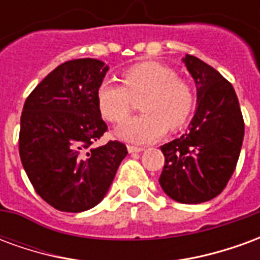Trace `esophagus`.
Listing matches in <instances>:
<instances>
[{"instance_id": "1", "label": "esophagus", "mask_w": 260, "mask_h": 260, "mask_svg": "<svg viewBox=\"0 0 260 260\" xmlns=\"http://www.w3.org/2000/svg\"><path fill=\"white\" fill-rule=\"evenodd\" d=\"M128 152L129 153H141L143 150V147L141 146H132V145H128Z\"/></svg>"}]
</instances>
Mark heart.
Instances as JSON below:
<instances>
[{"instance_id": "1", "label": "heart", "mask_w": 260, "mask_h": 260, "mask_svg": "<svg viewBox=\"0 0 260 260\" xmlns=\"http://www.w3.org/2000/svg\"><path fill=\"white\" fill-rule=\"evenodd\" d=\"M122 83L104 80L97 87L99 111L110 122H122L131 113L132 97L141 100L138 117L121 124L115 134L121 139L147 143L161 138L169 128L177 131L189 119L195 104L192 87L169 65L145 61L128 67L121 74Z\"/></svg>"}]
</instances>
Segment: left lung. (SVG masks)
Segmentation results:
<instances>
[{
  "mask_svg": "<svg viewBox=\"0 0 260 260\" xmlns=\"http://www.w3.org/2000/svg\"><path fill=\"white\" fill-rule=\"evenodd\" d=\"M195 80L196 111L189 131L161 146L160 186L180 203L196 205L221 193L244 141V119L233 85L202 59L182 58Z\"/></svg>",
  "mask_w": 260,
  "mask_h": 260,
  "instance_id": "8db88e82",
  "label": "left lung"
}]
</instances>
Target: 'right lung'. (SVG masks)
Segmentation results:
<instances>
[{"instance_id":"add662e5","label":"right lung","mask_w":260,"mask_h":260,"mask_svg":"<svg viewBox=\"0 0 260 260\" xmlns=\"http://www.w3.org/2000/svg\"><path fill=\"white\" fill-rule=\"evenodd\" d=\"M108 65L79 58L58 65L26 99L19 154L35 191L57 210H89L113 184L128 154L118 141L93 147L107 131L96 102Z\"/></svg>"}]
</instances>
